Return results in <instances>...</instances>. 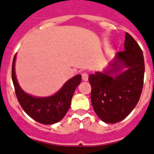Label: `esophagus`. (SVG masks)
Wrapping results in <instances>:
<instances>
[{"label": "esophagus", "instance_id": "1", "mask_svg": "<svg viewBox=\"0 0 154 154\" xmlns=\"http://www.w3.org/2000/svg\"><path fill=\"white\" fill-rule=\"evenodd\" d=\"M81 77H82V80L84 81H87L88 80V75L87 73H83L81 74Z\"/></svg>", "mask_w": 154, "mask_h": 154}]
</instances>
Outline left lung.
Here are the masks:
<instances>
[{
	"mask_svg": "<svg viewBox=\"0 0 154 154\" xmlns=\"http://www.w3.org/2000/svg\"><path fill=\"white\" fill-rule=\"evenodd\" d=\"M128 69L110 76L121 67ZM145 64L139 45L129 33L125 34V50L117 53L111 69L88 77L91 100L97 116L106 123L122 121L131 113L140 99L144 83Z\"/></svg>",
	"mask_w": 154,
	"mask_h": 154,
	"instance_id": "left-lung-1",
	"label": "left lung"
}]
</instances>
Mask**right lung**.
I'll return each instance as SVG.
<instances>
[{"label":"right lung","instance_id":"1","mask_svg":"<svg viewBox=\"0 0 154 154\" xmlns=\"http://www.w3.org/2000/svg\"><path fill=\"white\" fill-rule=\"evenodd\" d=\"M15 55L12 62L11 77L15 95L23 110L33 120L43 125H52L61 121L69 109L73 92L81 83V75L69 80L55 95L47 98H36L27 95L19 87L15 77Z\"/></svg>","mask_w":154,"mask_h":154}]
</instances>
